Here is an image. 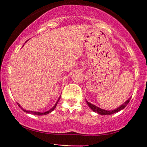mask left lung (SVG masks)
<instances>
[{"instance_id":"8db88e82","label":"left lung","mask_w":147,"mask_h":147,"mask_svg":"<svg viewBox=\"0 0 147 147\" xmlns=\"http://www.w3.org/2000/svg\"><path fill=\"white\" fill-rule=\"evenodd\" d=\"M130 99L131 98H129L128 100H127V101L124 102V104H123V105H121V106H120L119 107L117 108V109H115V110H112V111H107V110H105V109H102L101 108L97 107V106L90 103V102H88L87 101V105H88V106L91 108L92 110L94 111V112H97V113L100 114V115H112V114L116 113V112H119V111L121 110V109H123L124 108H125L126 106H127V105L129 104V102Z\"/></svg>"}]
</instances>
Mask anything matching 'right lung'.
Wrapping results in <instances>:
<instances>
[{"label":"right lung","mask_w":147,"mask_h":147,"mask_svg":"<svg viewBox=\"0 0 147 147\" xmlns=\"http://www.w3.org/2000/svg\"><path fill=\"white\" fill-rule=\"evenodd\" d=\"M60 98H59V100H60ZM59 100H57V102H56V104H55V106L53 107L52 108V109H50V110H49V111H47V112H33V111H28V110H26V109H23V108H22L20 106V105H19V104H18V106L20 107L21 108V109H23V110L24 111V112H28V113L32 114V115H47V114L50 113V112H53V111L54 110V109H55V108L56 107V105H57V102H58Z\"/></svg>","instance_id":"1"}]
</instances>
